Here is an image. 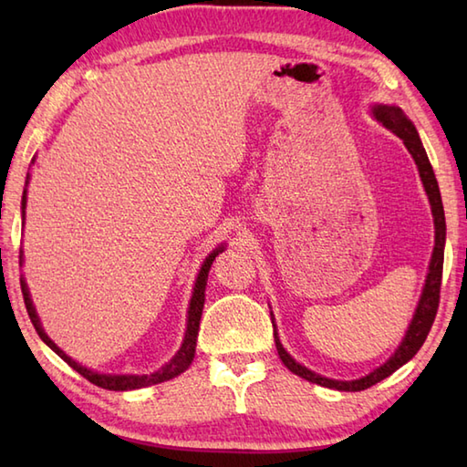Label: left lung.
<instances>
[{"mask_svg": "<svg viewBox=\"0 0 467 467\" xmlns=\"http://www.w3.org/2000/svg\"><path fill=\"white\" fill-rule=\"evenodd\" d=\"M371 112H373L377 122H381L387 130H391L395 136L401 138L405 148H408L410 154L413 156L415 164H418L420 178H421L423 188H425V192H428L430 204H431V214H433V224H435V246L431 253L430 271H428V276H425V285H423V293L420 296L418 309H415V315L408 327V333H405L401 345L395 349V353L381 367H377V369H373L369 375L361 377V379H353V381L329 379V377H323L319 373L306 369L305 365L296 363L293 357L285 351V347L281 345L279 337H276V331H275L276 351H279V357L286 369L293 371L295 375L303 377V379H306V381L329 387V389H337V391H363V389H367V387L383 381L385 377H389L393 371H398L401 365L408 363L411 357L420 351V347L425 343V339H428L430 329H431L433 319H435V313H438V306H440L443 246H445V214H443V204H441L438 181H435L433 168L430 164L428 152H425V148L420 140V134H418V130H415V126L410 118L403 114L401 108L387 106V104H375L371 108Z\"/></svg>", "mask_w": 467, "mask_h": 467, "instance_id": "left-lung-1", "label": "left lung"}]
</instances>
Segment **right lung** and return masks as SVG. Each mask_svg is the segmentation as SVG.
<instances>
[{"label":"right lung","instance_id":"right-lung-1","mask_svg":"<svg viewBox=\"0 0 467 467\" xmlns=\"http://www.w3.org/2000/svg\"><path fill=\"white\" fill-rule=\"evenodd\" d=\"M29 181V176H27ZM26 181V184H27ZM26 191H24V196H22V216L26 214ZM224 244L218 246V249H214L211 254L206 256V261L202 263L201 266V273H198L196 276V283H194V291H192V299H191V306H188V321H186V333H184V341H182V347L178 349V353L172 357L171 361H168L164 367H161V369L150 373V375H110V373H98V371H92L88 369V367L76 363L72 357H67L59 347L49 339V337L46 335L42 323H39V317L36 313V306L32 303V296H29V291H27V285L24 279H19V283H22V293H24V303H26V309H27V315L29 319H32L36 331L39 335V339H42L49 349L56 351L62 359L72 367V369H76L78 373H80L82 377H86L88 381L102 387V389H110V391H132V389H142V387H148V385H156V383H162V381H168L172 379V377L184 373L188 367H191L192 359H194V351H196V335H198V327H201V315H202V306H204V289H206V281H208V271H211V265L214 261V256L218 253H223ZM24 263V256L19 254V265Z\"/></svg>","mask_w":467,"mask_h":467}]
</instances>
